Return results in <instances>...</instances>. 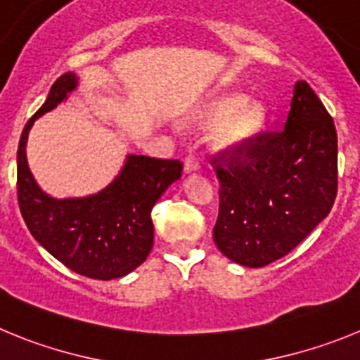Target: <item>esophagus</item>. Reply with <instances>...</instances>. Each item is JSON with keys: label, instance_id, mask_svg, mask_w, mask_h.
<instances>
[{"label": "esophagus", "instance_id": "esophagus-1", "mask_svg": "<svg viewBox=\"0 0 360 360\" xmlns=\"http://www.w3.org/2000/svg\"><path fill=\"white\" fill-rule=\"evenodd\" d=\"M184 169H186V173H193V171H198L200 169V160L195 157V155H187L186 164H184Z\"/></svg>", "mask_w": 360, "mask_h": 360}]
</instances>
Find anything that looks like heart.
Listing matches in <instances>:
<instances>
[{
	"mask_svg": "<svg viewBox=\"0 0 360 360\" xmlns=\"http://www.w3.org/2000/svg\"><path fill=\"white\" fill-rule=\"evenodd\" d=\"M193 120L202 126L221 124L214 135L216 144L225 149H240L263 128L265 108L256 101H245L240 94H229L212 98L196 111Z\"/></svg>",
	"mask_w": 360,
	"mask_h": 360,
	"instance_id": "b5f03b06",
	"label": "heart"
}]
</instances>
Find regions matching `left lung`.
<instances>
[{"label":"left lung","instance_id":"8db88e82","mask_svg":"<svg viewBox=\"0 0 360 360\" xmlns=\"http://www.w3.org/2000/svg\"><path fill=\"white\" fill-rule=\"evenodd\" d=\"M211 162L219 182L212 238L224 256L243 266L287 256L335 202V126L307 81L295 82L285 128L257 133Z\"/></svg>","mask_w":360,"mask_h":360}]
</instances>
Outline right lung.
<instances>
[{"instance_id":"right-lung-1","label":"right lung","mask_w":360,"mask_h":360,"mask_svg":"<svg viewBox=\"0 0 360 360\" xmlns=\"http://www.w3.org/2000/svg\"><path fill=\"white\" fill-rule=\"evenodd\" d=\"M77 88L65 73L25 126L18 148V202L30 234L56 259L91 279H115L142 265L153 247L151 209L182 176L180 160L128 155L119 176L97 195L57 200L41 191L27 162V139L37 117Z\"/></svg>"}]
</instances>
